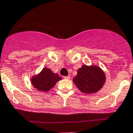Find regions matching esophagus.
<instances>
[{
    "label": "esophagus",
    "mask_w": 133,
    "mask_h": 133,
    "mask_svg": "<svg viewBox=\"0 0 133 133\" xmlns=\"http://www.w3.org/2000/svg\"><path fill=\"white\" fill-rule=\"evenodd\" d=\"M64 78H65V79H69L70 78V76H69V75H68V76H64Z\"/></svg>",
    "instance_id": "obj_1"
}]
</instances>
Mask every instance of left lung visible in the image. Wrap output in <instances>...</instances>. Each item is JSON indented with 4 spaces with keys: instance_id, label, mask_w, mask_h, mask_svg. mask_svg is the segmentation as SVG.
Listing matches in <instances>:
<instances>
[{
    "instance_id": "1",
    "label": "left lung",
    "mask_w": 133,
    "mask_h": 133,
    "mask_svg": "<svg viewBox=\"0 0 133 133\" xmlns=\"http://www.w3.org/2000/svg\"><path fill=\"white\" fill-rule=\"evenodd\" d=\"M105 75L101 68L96 65H84L78 69L73 82L84 93H95L103 87Z\"/></svg>"
}]
</instances>
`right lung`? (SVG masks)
I'll list each match as a JSON object with an SVG mask.
<instances>
[{
	"label": "right lung",
	"mask_w": 133,
	"mask_h": 133,
	"mask_svg": "<svg viewBox=\"0 0 133 133\" xmlns=\"http://www.w3.org/2000/svg\"><path fill=\"white\" fill-rule=\"evenodd\" d=\"M61 79L62 78L57 73H53L51 69L45 68L38 75L32 77L31 83L38 91L47 92L53 88L56 83Z\"/></svg>",
	"instance_id": "add662e5"
}]
</instances>
